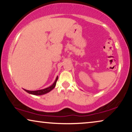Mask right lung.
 <instances>
[{
  "mask_svg": "<svg viewBox=\"0 0 132 132\" xmlns=\"http://www.w3.org/2000/svg\"><path fill=\"white\" fill-rule=\"evenodd\" d=\"M58 77L57 76L54 83H53L51 86H49L48 87H47V88H45L44 89L38 90H26V89H24V90L27 93H30V94L34 95H42L44 94H46V93H48L50 91L52 90L53 89H54L55 86H56V83L57 80H58Z\"/></svg>",
  "mask_w": 132,
  "mask_h": 132,
  "instance_id": "add662e5",
  "label": "right lung"
}]
</instances>
